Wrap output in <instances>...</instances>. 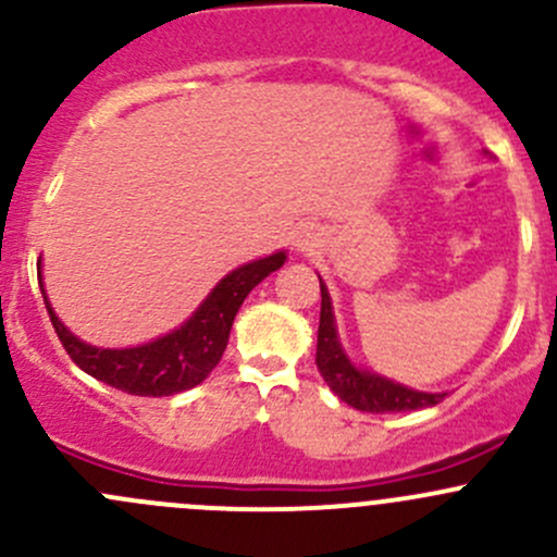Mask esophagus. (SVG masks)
Listing matches in <instances>:
<instances>
[{
    "instance_id": "34e87169",
    "label": "esophagus",
    "mask_w": 557,
    "mask_h": 557,
    "mask_svg": "<svg viewBox=\"0 0 557 557\" xmlns=\"http://www.w3.org/2000/svg\"><path fill=\"white\" fill-rule=\"evenodd\" d=\"M294 245L299 247V250H314V247L323 245V232H320L314 223H305V226L296 228Z\"/></svg>"
}]
</instances>
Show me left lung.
<instances>
[{
	"instance_id": "left-lung-1",
	"label": "left lung",
	"mask_w": 557,
	"mask_h": 557,
	"mask_svg": "<svg viewBox=\"0 0 557 557\" xmlns=\"http://www.w3.org/2000/svg\"><path fill=\"white\" fill-rule=\"evenodd\" d=\"M314 363H318L320 377L325 380V385L342 401L350 404L352 409H361V412H409V409L434 407L447 396V393L414 391V387L393 383L383 374L369 372V369L352 363V358L347 356L339 342L334 307H331V296L323 280H320V325Z\"/></svg>"
}]
</instances>
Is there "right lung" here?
<instances>
[{
	"instance_id": "add662e5",
	"label": "right lung",
	"mask_w": 557,
	"mask_h": 557,
	"mask_svg": "<svg viewBox=\"0 0 557 557\" xmlns=\"http://www.w3.org/2000/svg\"><path fill=\"white\" fill-rule=\"evenodd\" d=\"M285 258H288L285 250H277L272 256L237 267L207 294V299L196 307L183 325L137 347H97L83 342L61 323L59 314L50 307L42 272L37 277L50 323H53L64 350L83 372L97 377L99 383L132 393V396H174V393L199 385L218 367L228 345L234 318H237L247 294L263 277L277 272Z\"/></svg>"
}]
</instances>
